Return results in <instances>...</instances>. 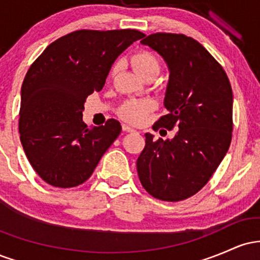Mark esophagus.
Masks as SVG:
<instances>
[{
	"label": "esophagus",
	"instance_id": "obj_1",
	"mask_svg": "<svg viewBox=\"0 0 260 260\" xmlns=\"http://www.w3.org/2000/svg\"><path fill=\"white\" fill-rule=\"evenodd\" d=\"M122 129H123L124 132H129V133H133V132H136V129H133L132 127L127 126V124H122Z\"/></svg>",
	"mask_w": 260,
	"mask_h": 260
}]
</instances>
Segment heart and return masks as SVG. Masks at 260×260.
<instances>
[{"instance_id":"obj_1","label":"heart","mask_w":260,"mask_h":260,"mask_svg":"<svg viewBox=\"0 0 260 260\" xmlns=\"http://www.w3.org/2000/svg\"><path fill=\"white\" fill-rule=\"evenodd\" d=\"M132 64L134 70L144 79L155 78L160 73V61L154 53L149 51H138L132 56ZM118 70V63H115L111 68V76ZM155 104L150 99H132L123 103L118 109V115L129 123H140L149 112L153 111Z\"/></svg>"}]
</instances>
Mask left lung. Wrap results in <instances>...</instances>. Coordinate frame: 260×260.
<instances>
[{
  "label": "left lung",
  "mask_w": 260,
  "mask_h": 260,
  "mask_svg": "<svg viewBox=\"0 0 260 260\" xmlns=\"http://www.w3.org/2000/svg\"><path fill=\"white\" fill-rule=\"evenodd\" d=\"M165 59L170 71L164 105L169 113L153 128H177L172 139L145 133L137 160L142 186L165 202H178L202 189L232 138V88L221 64L194 39L156 32L143 39Z\"/></svg>",
  "instance_id": "8db88e82"
}]
</instances>
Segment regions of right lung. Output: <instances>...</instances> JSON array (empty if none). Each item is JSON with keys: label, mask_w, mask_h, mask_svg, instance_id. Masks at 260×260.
<instances>
[{"label": "right lung", "mask_w": 260, "mask_h": 260, "mask_svg": "<svg viewBox=\"0 0 260 260\" xmlns=\"http://www.w3.org/2000/svg\"><path fill=\"white\" fill-rule=\"evenodd\" d=\"M143 37L136 29L77 30L50 44L30 66L20 91V142L46 183L82 184L120 136L113 118L86 127L84 103L103 89L115 59Z\"/></svg>", "instance_id": "1"}]
</instances>
